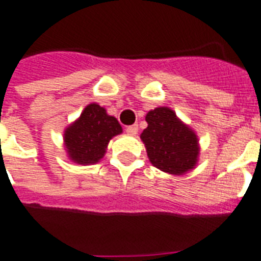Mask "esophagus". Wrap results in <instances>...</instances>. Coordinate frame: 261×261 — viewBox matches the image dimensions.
I'll return each instance as SVG.
<instances>
[{
	"label": "esophagus",
	"instance_id": "esophagus-1",
	"mask_svg": "<svg viewBox=\"0 0 261 261\" xmlns=\"http://www.w3.org/2000/svg\"><path fill=\"white\" fill-rule=\"evenodd\" d=\"M126 131H127V134H130V135H137L138 124H131V126H127V127H126Z\"/></svg>",
	"mask_w": 261,
	"mask_h": 261
}]
</instances>
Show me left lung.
<instances>
[{"mask_svg":"<svg viewBox=\"0 0 261 261\" xmlns=\"http://www.w3.org/2000/svg\"><path fill=\"white\" fill-rule=\"evenodd\" d=\"M148 123L143 140L149 162L156 168L171 174H182L196 167L198 139L196 134L168 108H156L146 115Z\"/></svg>","mask_w":261,"mask_h":261,"instance_id":"1","label":"left lung"}]
</instances>
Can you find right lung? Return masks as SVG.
Returning a JSON list of instances; mask_svg holds the SVG:
<instances>
[{"label":"right lung","instance_id":"right-lung-1","mask_svg":"<svg viewBox=\"0 0 261 261\" xmlns=\"http://www.w3.org/2000/svg\"><path fill=\"white\" fill-rule=\"evenodd\" d=\"M121 133V124L114 117L97 103H90L65 130V148L77 164H94L105 155L110 139Z\"/></svg>","mask_w":261,"mask_h":261}]
</instances>
